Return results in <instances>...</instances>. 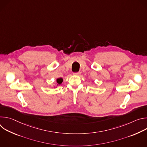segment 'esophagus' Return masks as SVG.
<instances>
[{"label": "esophagus", "mask_w": 147, "mask_h": 147, "mask_svg": "<svg viewBox=\"0 0 147 147\" xmlns=\"http://www.w3.org/2000/svg\"><path fill=\"white\" fill-rule=\"evenodd\" d=\"M74 74L76 76H80L81 74V72L78 71V72H76V73H74Z\"/></svg>", "instance_id": "esophagus-1"}]
</instances>
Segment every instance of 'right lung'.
Instances as JSON below:
<instances>
[{
  "mask_svg": "<svg viewBox=\"0 0 147 147\" xmlns=\"http://www.w3.org/2000/svg\"><path fill=\"white\" fill-rule=\"evenodd\" d=\"M62 82H63V79L61 78H59L57 79V84H61Z\"/></svg>",
  "mask_w": 147,
  "mask_h": 147,
  "instance_id": "add662e5",
  "label": "right lung"
}]
</instances>
